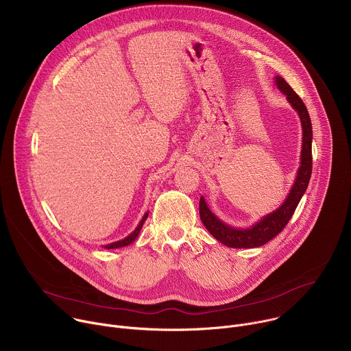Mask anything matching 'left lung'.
<instances>
[{
    "instance_id": "1",
    "label": "left lung",
    "mask_w": 351,
    "mask_h": 351,
    "mask_svg": "<svg viewBox=\"0 0 351 351\" xmlns=\"http://www.w3.org/2000/svg\"><path fill=\"white\" fill-rule=\"evenodd\" d=\"M278 88L286 94L287 101L291 107L298 112L300 119H302L303 126V149H302V167L297 172L295 182L286 198V202L282 204L280 208L274 211L272 214L264 217L260 222L250 229H234L222 221H219L207 207L204 198H199V218L208 232L221 243L228 247L233 248H252L260 247L279 234L283 228L290 221L294 210L297 208L300 199H302L313 171V152H311V143H313V126L311 119L304 106L303 99L297 95V93L286 83V80L280 76L275 77Z\"/></svg>"
}]
</instances>
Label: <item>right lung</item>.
Here are the masks:
<instances>
[{
  "label": "right lung",
  "mask_w": 351,
  "mask_h": 351,
  "mask_svg": "<svg viewBox=\"0 0 351 351\" xmlns=\"http://www.w3.org/2000/svg\"><path fill=\"white\" fill-rule=\"evenodd\" d=\"M147 217H148V214L145 213L144 214V217H143V219L140 221V223H138V226L128 236V237H125L123 240H119V241H115V243H111V244H108V245H106V248H119V247H125V245H129L130 243H133L134 241V239L138 236V233H140V229L143 228V223L145 222V219H147Z\"/></svg>",
  "instance_id": "1"
}]
</instances>
